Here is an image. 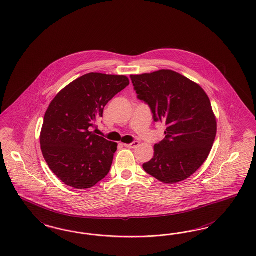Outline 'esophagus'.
I'll return each mask as SVG.
<instances>
[{
    "label": "esophagus",
    "mask_w": 256,
    "mask_h": 256,
    "mask_svg": "<svg viewBox=\"0 0 256 256\" xmlns=\"http://www.w3.org/2000/svg\"><path fill=\"white\" fill-rule=\"evenodd\" d=\"M124 146L127 147V148H136L140 146V142L138 141H134V142H132L131 144H124Z\"/></svg>",
    "instance_id": "1"
}]
</instances>
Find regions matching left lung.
Returning a JSON list of instances; mask_svg holds the SVG:
<instances>
[{
  "label": "left lung",
  "mask_w": 256,
  "mask_h": 256,
  "mask_svg": "<svg viewBox=\"0 0 256 256\" xmlns=\"http://www.w3.org/2000/svg\"><path fill=\"white\" fill-rule=\"evenodd\" d=\"M131 79L154 120L166 125L165 140L154 145L144 170L165 184L190 178L206 160L216 134V118L206 91L170 70L131 75Z\"/></svg>",
  "instance_id": "left-lung-1"
}]
</instances>
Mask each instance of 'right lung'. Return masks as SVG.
<instances>
[{"instance_id":"add662e5","label":"right lung","mask_w":256,"mask_h":256,"mask_svg":"<svg viewBox=\"0 0 256 256\" xmlns=\"http://www.w3.org/2000/svg\"><path fill=\"white\" fill-rule=\"evenodd\" d=\"M129 84L124 75L90 72L68 84L50 102L40 147L50 170L66 186L90 188L108 175L118 144L90 129L108 102Z\"/></svg>"}]
</instances>
